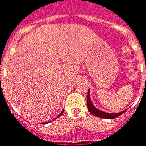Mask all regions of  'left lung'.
<instances>
[{
    "label": "left lung",
    "mask_w": 146,
    "mask_h": 146,
    "mask_svg": "<svg viewBox=\"0 0 146 146\" xmlns=\"http://www.w3.org/2000/svg\"><path fill=\"white\" fill-rule=\"evenodd\" d=\"M87 107L89 109V111H90V113H92L93 115L96 116V117H102V118L114 119L125 113V111H122V112L117 113H105V112L98 110V109H96L94 107L93 103L91 102V100H90V91H88V95H87Z\"/></svg>",
    "instance_id": "left-lung-1"
}]
</instances>
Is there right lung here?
<instances>
[{
    "instance_id": "1",
    "label": "right lung",
    "mask_w": 146,
    "mask_h": 146,
    "mask_svg": "<svg viewBox=\"0 0 146 146\" xmlns=\"http://www.w3.org/2000/svg\"><path fill=\"white\" fill-rule=\"evenodd\" d=\"M63 113H64V110L62 111V112H61V113H60V114H59V115H58V116H57V117H56V118H57V117H60V116H61V115L63 114ZM42 124H46V122H45V123H42Z\"/></svg>"
}]
</instances>
